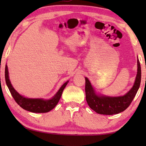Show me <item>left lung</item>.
I'll list each match as a JSON object with an SVG mask.
<instances>
[{
    "label": "left lung",
    "instance_id": "1",
    "mask_svg": "<svg viewBox=\"0 0 146 146\" xmlns=\"http://www.w3.org/2000/svg\"><path fill=\"white\" fill-rule=\"evenodd\" d=\"M137 72L134 84L123 96L108 97L96 94L90 82L85 78L86 99L90 108L100 114L113 115L124 111L130 105L138 90L141 82V66L137 60Z\"/></svg>",
    "mask_w": 146,
    "mask_h": 146
}]
</instances>
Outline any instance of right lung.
<instances>
[{
    "mask_svg": "<svg viewBox=\"0 0 146 146\" xmlns=\"http://www.w3.org/2000/svg\"><path fill=\"white\" fill-rule=\"evenodd\" d=\"M5 80L8 88H9L10 92L13 96L16 102L21 106L22 108L26 110L31 111L34 113H46L48 112L51 110H52L57 105L60 99L62 92L67 85L68 82H66L62 86V87L56 94V95L52 98L48 100H44L43 99H32L27 98L20 95L17 91L14 89L10 82L9 78V71H8V66L6 65L5 67Z\"/></svg>",
    "mask_w": 146,
    "mask_h": 146,
    "instance_id": "right-lung-1",
    "label": "right lung"
}]
</instances>
